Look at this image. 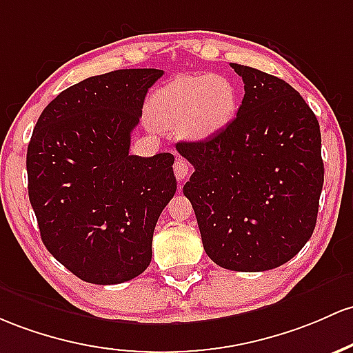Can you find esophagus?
<instances>
[{
	"label": "esophagus",
	"mask_w": 353,
	"mask_h": 353,
	"mask_svg": "<svg viewBox=\"0 0 353 353\" xmlns=\"http://www.w3.org/2000/svg\"><path fill=\"white\" fill-rule=\"evenodd\" d=\"M174 174H176L177 181H184L189 174V164L184 161V159L177 157L176 165H174Z\"/></svg>",
	"instance_id": "34e87169"
}]
</instances>
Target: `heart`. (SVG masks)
Wrapping results in <instances>:
<instances>
[{"label":"heart","instance_id":"obj_1","mask_svg":"<svg viewBox=\"0 0 353 353\" xmlns=\"http://www.w3.org/2000/svg\"><path fill=\"white\" fill-rule=\"evenodd\" d=\"M238 108L233 82L223 75H181L162 85L149 100V115L164 129L206 139L230 125Z\"/></svg>","mask_w":353,"mask_h":353}]
</instances>
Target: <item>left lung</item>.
Returning a JSON list of instances; mask_svg holds the SVG:
<instances>
[{
	"label": "left lung",
	"mask_w": 353,
	"mask_h": 353,
	"mask_svg": "<svg viewBox=\"0 0 353 353\" xmlns=\"http://www.w3.org/2000/svg\"><path fill=\"white\" fill-rule=\"evenodd\" d=\"M231 67L245 83L243 102L221 132L177 144L194 165L183 191L216 265L266 271L290 261L315 230L325 172L320 125L285 80Z\"/></svg>",
	"instance_id": "left-lung-1"
}]
</instances>
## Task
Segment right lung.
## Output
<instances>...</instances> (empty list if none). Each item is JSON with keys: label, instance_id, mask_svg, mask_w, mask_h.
<instances>
[{"label": "right lung", "instance_id": "obj_1", "mask_svg": "<svg viewBox=\"0 0 353 353\" xmlns=\"http://www.w3.org/2000/svg\"><path fill=\"white\" fill-rule=\"evenodd\" d=\"M157 68L72 85L41 112L26 152L28 196L46 250L80 280L117 285L145 271L162 209L176 194L174 156H130Z\"/></svg>", "mask_w": 353, "mask_h": 353}]
</instances>
